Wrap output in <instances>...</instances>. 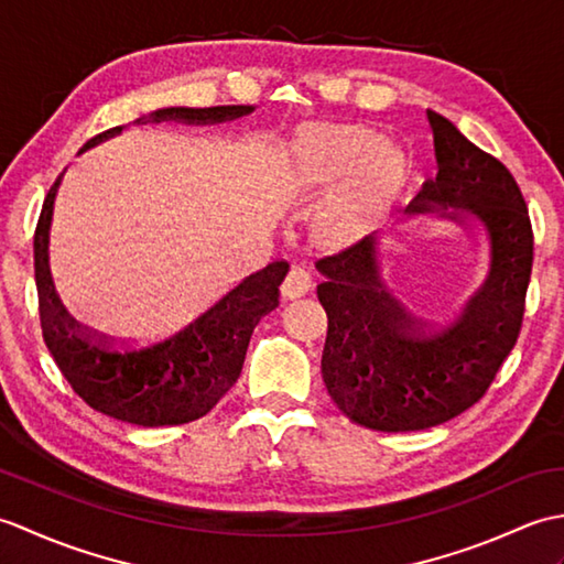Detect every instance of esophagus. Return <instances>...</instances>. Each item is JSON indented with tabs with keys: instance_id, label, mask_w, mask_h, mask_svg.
I'll list each match as a JSON object with an SVG mask.
<instances>
[{
	"instance_id": "obj_1",
	"label": "esophagus",
	"mask_w": 564,
	"mask_h": 564,
	"mask_svg": "<svg viewBox=\"0 0 564 564\" xmlns=\"http://www.w3.org/2000/svg\"><path fill=\"white\" fill-rule=\"evenodd\" d=\"M310 289H313V275L301 263H293L283 281V297L285 301H295V297H303Z\"/></svg>"
}]
</instances>
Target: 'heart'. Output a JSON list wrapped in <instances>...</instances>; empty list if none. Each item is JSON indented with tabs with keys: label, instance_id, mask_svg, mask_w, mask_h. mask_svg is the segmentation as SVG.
<instances>
[{
	"label": "heart",
	"instance_id": "1",
	"mask_svg": "<svg viewBox=\"0 0 564 564\" xmlns=\"http://www.w3.org/2000/svg\"><path fill=\"white\" fill-rule=\"evenodd\" d=\"M295 162L303 172L346 174L368 160L361 182L341 196L337 210L354 215L366 213L398 186L406 172V158L400 148L382 145V138L364 128L317 126L295 142Z\"/></svg>",
	"mask_w": 564,
	"mask_h": 564
}]
</instances>
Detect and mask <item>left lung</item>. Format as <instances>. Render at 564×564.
I'll return each instance as SVG.
<instances>
[{"mask_svg": "<svg viewBox=\"0 0 564 564\" xmlns=\"http://www.w3.org/2000/svg\"><path fill=\"white\" fill-rule=\"evenodd\" d=\"M436 178L400 223L434 215L460 225L487 251V271L458 313L416 322L394 303L378 271V235L317 261L327 310L322 380L339 412L376 431L448 422L482 398L519 339L533 269L529 210L517 178L473 145L448 118L426 111Z\"/></svg>", "mask_w": 564, "mask_h": 564, "instance_id": "1", "label": "left lung"}]
</instances>
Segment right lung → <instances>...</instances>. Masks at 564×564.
<instances>
[{
    "instance_id": "right-lung-1",
    "label": "right lung",
    "mask_w": 564,
    "mask_h": 564,
    "mask_svg": "<svg viewBox=\"0 0 564 564\" xmlns=\"http://www.w3.org/2000/svg\"><path fill=\"white\" fill-rule=\"evenodd\" d=\"M251 111L254 106H213V109L170 106V109L150 111L133 121V126H220ZM123 130L128 126H116L91 138L79 154L121 135ZM65 172L47 191L33 239V271L47 351L79 398L91 410L113 416L118 422L174 426L200 419L220 402L242 373L251 332L263 315L279 307L281 283L291 267L285 261H273L267 269L247 275L206 313L164 339L142 346L97 341L69 319L55 293L51 273L55 198Z\"/></svg>"
}]
</instances>
